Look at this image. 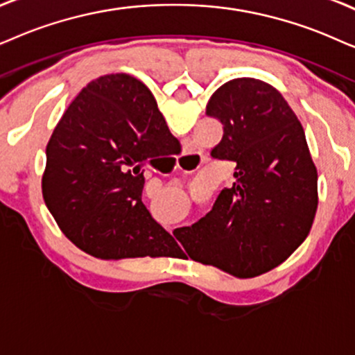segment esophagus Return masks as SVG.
I'll return each mask as SVG.
<instances>
[{
	"instance_id": "1",
	"label": "esophagus",
	"mask_w": 355,
	"mask_h": 355,
	"mask_svg": "<svg viewBox=\"0 0 355 355\" xmlns=\"http://www.w3.org/2000/svg\"><path fill=\"white\" fill-rule=\"evenodd\" d=\"M195 155H196L195 152H187V154L182 155V160H190V159H193V157H195Z\"/></svg>"
}]
</instances>
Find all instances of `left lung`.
Instances as JSON below:
<instances>
[{
	"label": "left lung",
	"mask_w": 355,
	"mask_h": 355,
	"mask_svg": "<svg viewBox=\"0 0 355 355\" xmlns=\"http://www.w3.org/2000/svg\"><path fill=\"white\" fill-rule=\"evenodd\" d=\"M206 114L224 131L211 157L236 162V182L173 234L196 262L237 278L262 275L303 244L315 221L318 172L304 129L282 93L255 78L219 87Z\"/></svg>",
	"instance_id": "8db88e82"
}]
</instances>
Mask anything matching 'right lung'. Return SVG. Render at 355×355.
<instances>
[{
    "instance_id": "add662e5",
    "label": "right lung",
    "mask_w": 355,
    "mask_h": 355,
    "mask_svg": "<svg viewBox=\"0 0 355 355\" xmlns=\"http://www.w3.org/2000/svg\"><path fill=\"white\" fill-rule=\"evenodd\" d=\"M177 146L144 83L128 73L103 75L70 103L46 147L47 209L93 257H173L177 242L141 196L144 167Z\"/></svg>"
}]
</instances>
